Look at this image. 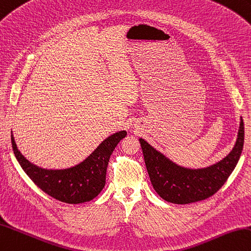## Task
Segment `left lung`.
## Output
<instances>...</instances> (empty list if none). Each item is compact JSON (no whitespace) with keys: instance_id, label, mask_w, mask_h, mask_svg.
I'll return each mask as SVG.
<instances>
[{"instance_id":"left-lung-1","label":"left lung","mask_w":251,"mask_h":251,"mask_svg":"<svg viewBox=\"0 0 251 251\" xmlns=\"http://www.w3.org/2000/svg\"><path fill=\"white\" fill-rule=\"evenodd\" d=\"M244 122L241 116L236 142L225 158L205 168L179 166L140 138L145 166L154 189L162 199L174 204L205 200L217 192L234 170L244 147Z\"/></svg>"}]
</instances>
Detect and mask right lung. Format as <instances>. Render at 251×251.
I'll use <instances>...</instances> for the list:
<instances>
[{"instance_id": "add662e5", "label": "right lung", "mask_w": 251, "mask_h": 251, "mask_svg": "<svg viewBox=\"0 0 251 251\" xmlns=\"http://www.w3.org/2000/svg\"><path fill=\"white\" fill-rule=\"evenodd\" d=\"M127 135L114 132L78 165L66 169H45L34 165L21 154L11 133V144L17 160L27 176L54 199L68 204H79L96 198L106 184L108 162L113 150Z\"/></svg>"}]
</instances>
